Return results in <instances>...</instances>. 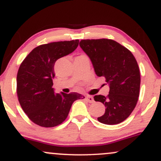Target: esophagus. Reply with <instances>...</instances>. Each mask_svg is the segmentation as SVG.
Masks as SVG:
<instances>
[{
    "label": "esophagus",
    "mask_w": 161,
    "mask_h": 161,
    "mask_svg": "<svg viewBox=\"0 0 161 161\" xmlns=\"http://www.w3.org/2000/svg\"><path fill=\"white\" fill-rule=\"evenodd\" d=\"M86 100L89 103L94 102V98H93V97H92V96H86Z\"/></svg>",
    "instance_id": "1"
}]
</instances>
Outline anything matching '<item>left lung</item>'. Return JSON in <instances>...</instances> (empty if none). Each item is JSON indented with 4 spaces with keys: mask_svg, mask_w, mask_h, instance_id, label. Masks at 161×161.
I'll return each instance as SVG.
<instances>
[{
    "mask_svg": "<svg viewBox=\"0 0 161 161\" xmlns=\"http://www.w3.org/2000/svg\"><path fill=\"white\" fill-rule=\"evenodd\" d=\"M79 45L89 57L96 75L104 76L110 87L108 96L94 97L106 108L97 120L107 125L122 123L133 111L139 96L141 77L136 58L112 39L81 40Z\"/></svg>",
    "mask_w": 161,
    "mask_h": 161,
    "instance_id": "left-lung-1",
    "label": "left lung"
}]
</instances>
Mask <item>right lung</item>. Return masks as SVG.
I'll list each match as a JSON object with an SVG mask.
<instances>
[{
    "label": "right lung",
    "instance_id": "add662e5",
    "mask_svg": "<svg viewBox=\"0 0 161 161\" xmlns=\"http://www.w3.org/2000/svg\"><path fill=\"white\" fill-rule=\"evenodd\" d=\"M79 40L51 42L36 47L20 64L16 93L23 111L36 124L54 127L67 117L72 104L85 97L76 92L55 93L52 88L55 62L71 53Z\"/></svg>",
    "mask_w": 161,
    "mask_h": 161
}]
</instances>
